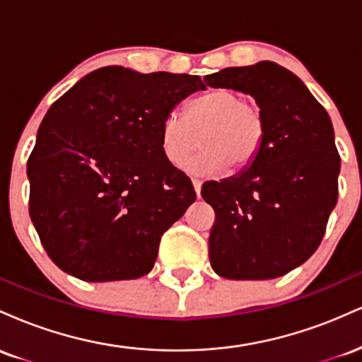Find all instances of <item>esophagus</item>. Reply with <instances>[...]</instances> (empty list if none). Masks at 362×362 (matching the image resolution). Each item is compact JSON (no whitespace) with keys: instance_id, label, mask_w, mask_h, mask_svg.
Wrapping results in <instances>:
<instances>
[{"instance_id":"34e87169","label":"esophagus","mask_w":362,"mask_h":362,"mask_svg":"<svg viewBox=\"0 0 362 362\" xmlns=\"http://www.w3.org/2000/svg\"><path fill=\"white\" fill-rule=\"evenodd\" d=\"M192 185H194V189H195V194H197V197H201L202 180H199V178H192Z\"/></svg>"}]
</instances>
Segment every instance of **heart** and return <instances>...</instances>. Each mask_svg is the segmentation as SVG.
<instances>
[{
    "mask_svg": "<svg viewBox=\"0 0 362 362\" xmlns=\"http://www.w3.org/2000/svg\"><path fill=\"white\" fill-rule=\"evenodd\" d=\"M265 132L267 119L259 103L233 88H213L187 103L184 115L170 112L160 126V144L168 163L182 167L201 143V153L187 170L214 175L228 165L248 167L260 153Z\"/></svg>",
    "mask_w": 362,
    "mask_h": 362,
    "instance_id": "b5f03b06",
    "label": "heart"
}]
</instances>
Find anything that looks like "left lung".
<instances>
[{
    "label": "left lung",
    "mask_w": 362,
    "mask_h": 362,
    "mask_svg": "<svg viewBox=\"0 0 362 362\" xmlns=\"http://www.w3.org/2000/svg\"><path fill=\"white\" fill-rule=\"evenodd\" d=\"M204 81L250 93L267 119L248 168L202 185L216 214L211 265L224 279L284 276L320 247L337 204L340 156L332 120L305 83L276 62L226 68Z\"/></svg>",
    "instance_id": "8db88e82"
}]
</instances>
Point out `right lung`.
<instances>
[{
  "label": "right lung",
  "mask_w": 362,
  "mask_h": 362,
  "mask_svg": "<svg viewBox=\"0 0 362 362\" xmlns=\"http://www.w3.org/2000/svg\"><path fill=\"white\" fill-rule=\"evenodd\" d=\"M192 74H141L107 66L52 103L27 161L28 213L51 260L81 281L138 279L165 231L195 201L170 165L160 126L204 90Z\"/></svg>",
  "instance_id": "add662e5"
}]
</instances>
